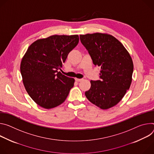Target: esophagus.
Listing matches in <instances>:
<instances>
[{
  "mask_svg": "<svg viewBox=\"0 0 154 154\" xmlns=\"http://www.w3.org/2000/svg\"><path fill=\"white\" fill-rule=\"evenodd\" d=\"M82 80V79H78V78H76V79H75V81H77V82H80V81H81Z\"/></svg>",
  "mask_w": 154,
  "mask_h": 154,
  "instance_id": "esophagus-1",
  "label": "esophagus"
}]
</instances>
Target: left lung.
Listing matches in <instances>:
<instances>
[{
  "mask_svg": "<svg viewBox=\"0 0 154 154\" xmlns=\"http://www.w3.org/2000/svg\"><path fill=\"white\" fill-rule=\"evenodd\" d=\"M79 37L94 65L101 67L100 80H91V88L85 95L102 109L112 108L122 99L130 87L132 59L124 45L109 34L97 32Z\"/></svg>",
  "mask_w": 154,
  "mask_h": 154,
  "instance_id": "1",
  "label": "left lung"
}]
</instances>
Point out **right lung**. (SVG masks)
Segmentation results:
<instances>
[{"instance_id":"obj_1","label":"right lung","mask_w":154,"mask_h":154,"mask_svg":"<svg viewBox=\"0 0 154 154\" xmlns=\"http://www.w3.org/2000/svg\"><path fill=\"white\" fill-rule=\"evenodd\" d=\"M78 42V35H54L38 39L28 48L20 70L27 92L40 106L51 109L66 100L75 79L62 75L59 70Z\"/></svg>"}]
</instances>
